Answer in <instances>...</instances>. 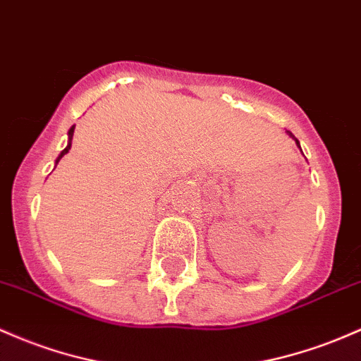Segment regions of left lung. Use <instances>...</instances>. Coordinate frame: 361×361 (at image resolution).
<instances>
[{"label":"left lung","mask_w":361,"mask_h":361,"mask_svg":"<svg viewBox=\"0 0 361 361\" xmlns=\"http://www.w3.org/2000/svg\"><path fill=\"white\" fill-rule=\"evenodd\" d=\"M286 133H288V135H290L291 138H295V142H296V145H298V147H300V142H298V138H296L295 135H293V133L291 132H288V130H286ZM300 150H302V147H300Z\"/></svg>","instance_id":"obj_1"}]
</instances>
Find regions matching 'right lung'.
I'll return each instance as SVG.
<instances>
[{
    "label": "right lung",
    "instance_id": "right-lung-1",
    "mask_svg": "<svg viewBox=\"0 0 361 361\" xmlns=\"http://www.w3.org/2000/svg\"><path fill=\"white\" fill-rule=\"evenodd\" d=\"M73 132H75V125L71 126V128L68 130V145H66V147L61 150V154H59V156H58V159H56V164H58V162H59V159H61V157L65 156V154L68 152V150H70V147H71V138H73Z\"/></svg>",
    "mask_w": 361,
    "mask_h": 361
}]
</instances>
